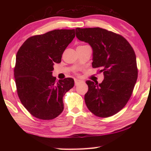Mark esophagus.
<instances>
[{
    "instance_id": "1",
    "label": "esophagus",
    "mask_w": 151,
    "mask_h": 151,
    "mask_svg": "<svg viewBox=\"0 0 151 151\" xmlns=\"http://www.w3.org/2000/svg\"><path fill=\"white\" fill-rule=\"evenodd\" d=\"M81 82V80H78V79H75V86L78 85Z\"/></svg>"
}]
</instances>
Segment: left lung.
I'll use <instances>...</instances> for the list:
<instances>
[{
    "label": "left lung",
    "mask_w": 151,
    "mask_h": 151,
    "mask_svg": "<svg viewBox=\"0 0 151 151\" xmlns=\"http://www.w3.org/2000/svg\"><path fill=\"white\" fill-rule=\"evenodd\" d=\"M76 36L93 50V68L104 73L101 84L88 81L84 96L89 110L96 116L108 117L119 111L129 101L137 78L135 52L121 35L101 28H76Z\"/></svg>",
    "instance_id": "obj_1"
}]
</instances>
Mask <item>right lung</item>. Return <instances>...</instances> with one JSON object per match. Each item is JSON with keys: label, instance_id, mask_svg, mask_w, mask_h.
<instances>
[{"label": "right lung", "instance_id": "right-lung-1", "mask_svg": "<svg viewBox=\"0 0 151 151\" xmlns=\"http://www.w3.org/2000/svg\"><path fill=\"white\" fill-rule=\"evenodd\" d=\"M75 37V29L54 30L29 37L18 50L14 69L17 94L35 117L53 119L63 110V97L75 82L67 78L56 82L53 66L61 62L63 51Z\"/></svg>", "mask_w": 151, "mask_h": 151}]
</instances>
